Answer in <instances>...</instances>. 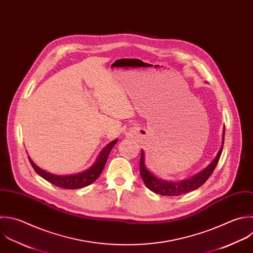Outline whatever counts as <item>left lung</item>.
<instances>
[{
  "instance_id": "left-lung-1",
  "label": "left lung",
  "mask_w": 253,
  "mask_h": 253,
  "mask_svg": "<svg viewBox=\"0 0 253 253\" xmlns=\"http://www.w3.org/2000/svg\"><path fill=\"white\" fill-rule=\"evenodd\" d=\"M223 141H224V126L222 130V141H221V146L215 156V158L202 171L197 173L196 175L192 176L191 178L184 179L181 181H167L160 179L156 177L152 172H150L147 167L145 166L144 163V151L141 150V156H140V162H139V171L141 178L145 184V186L151 190L152 192L162 195V196H179L185 193L192 192L199 187H201L211 175L213 172L218 159L220 157L221 151H222V146H223Z\"/></svg>"
}]
</instances>
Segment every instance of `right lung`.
Instances as JSON below:
<instances>
[{
  "label": "right lung",
  "instance_id": "obj_1",
  "mask_svg": "<svg viewBox=\"0 0 253 253\" xmlns=\"http://www.w3.org/2000/svg\"><path fill=\"white\" fill-rule=\"evenodd\" d=\"M117 142H118V139H115L111 141L109 144H107L99 153L95 163L90 168L74 175H55L40 168L37 164H35V162L32 160L30 156H29V160L32 166L34 167V169L36 170V172L41 177L50 182L51 184L64 189H79V188L86 187L97 180V178L100 176V174L102 173L105 167V164L107 162L108 156L112 148L115 146Z\"/></svg>",
  "mask_w": 253,
  "mask_h": 253
}]
</instances>
